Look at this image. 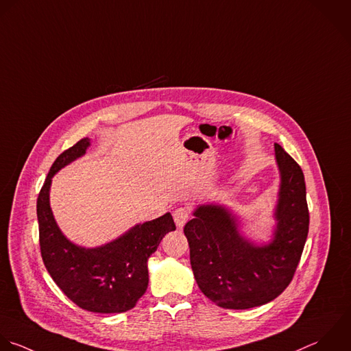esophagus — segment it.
Masks as SVG:
<instances>
[{"mask_svg":"<svg viewBox=\"0 0 351 351\" xmlns=\"http://www.w3.org/2000/svg\"><path fill=\"white\" fill-rule=\"evenodd\" d=\"M189 219H190V210L187 208H178L173 212V220L179 228H183L184 224L189 221Z\"/></svg>","mask_w":351,"mask_h":351,"instance_id":"obj_1","label":"esophagus"}]
</instances>
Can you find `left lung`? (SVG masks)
<instances>
[{"label":"left lung","mask_w":351,"mask_h":351,"mask_svg":"<svg viewBox=\"0 0 351 351\" xmlns=\"http://www.w3.org/2000/svg\"><path fill=\"white\" fill-rule=\"evenodd\" d=\"M275 158L280 184L268 243L243 237L241 221L223 205H198L184 226L197 285L220 308L241 311L274 301L287 289L301 260L309 231L304 172L278 143Z\"/></svg>","instance_id":"obj_1"}]
</instances>
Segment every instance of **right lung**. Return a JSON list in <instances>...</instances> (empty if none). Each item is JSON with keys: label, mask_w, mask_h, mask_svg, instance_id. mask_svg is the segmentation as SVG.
Listing matches in <instances>:
<instances>
[{"label": "right lung", "mask_w": 351, "mask_h": 351, "mask_svg": "<svg viewBox=\"0 0 351 351\" xmlns=\"http://www.w3.org/2000/svg\"><path fill=\"white\" fill-rule=\"evenodd\" d=\"M88 147L90 139H80L56 158L46 176L36 201L40 254L54 283L79 308L94 313H123L145 294L147 260L176 227L171 213H165L131 227L102 246L83 247L71 242L58 228L50 208L51 178L84 156Z\"/></svg>", "instance_id": "right-lung-1"}]
</instances>
